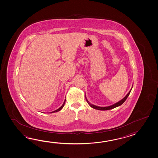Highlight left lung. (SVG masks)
Wrapping results in <instances>:
<instances>
[{"label": "left lung", "mask_w": 158, "mask_h": 158, "mask_svg": "<svg viewBox=\"0 0 158 158\" xmlns=\"http://www.w3.org/2000/svg\"><path fill=\"white\" fill-rule=\"evenodd\" d=\"M133 88V87L131 88L130 89V91L127 94V95L125 96V97L123 98V99H122L121 100H120L119 102H116V103H115V104H114L113 105H110V106H105V107H102V106H97V105H93V104H91L90 102H89L88 99H86V102H87L88 103L89 105H90V106H91V108H94L95 109H97V110H110V109H114V108H116V107H118V106H120V105L123 104L124 102H125V101L127 100V97L129 95V94L130 93V91L131 90V89Z\"/></svg>", "instance_id": "1"}]
</instances>
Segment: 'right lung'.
<instances>
[{"mask_svg":"<svg viewBox=\"0 0 158 158\" xmlns=\"http://www.w3.org/2000/svg\"><path fill=\"white\" fill-rule=\"evenodd\" d=\"M65 100H66V99H65L64 102H63V105H61V106H60V108H59V109H58L57 110H56L50 112V113H56V112H58V111H59L61 110V109H62V108H63V106H64L65 102Z\"/></svg>","mask_w":158,"mask_h":158,"instance_id":"right-lung-1","label":"right lung"}]
</instances>
